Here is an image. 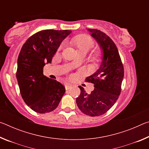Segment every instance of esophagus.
Here are the masks:
<instances>
[{"instance_id":"1","label":"esophagus","mask_w":149,"mask_h":149,"mask_svg":"<svg viewBox=\"0 0 149 149\" xmlns=\"http://www.w3.org/2000/svg\"><path fill=\"white\" fill-rule=\"evenodd\" d=\"M72 85L70 84H66L65 85V88L66 90H69L70 88H72Z\"/></svg>"}]
</instances>
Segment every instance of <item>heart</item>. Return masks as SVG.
Listing matches in <instances>:
<instances>
[{
	"mask_svg": "<svg viewBox=\"0 0 149 149\" xmlns=\"http://www.w3.org/2000/svg\"><path fill=\"white\" fill-rule=\"evenodd\" d=\"M71 43L76 50L77 54L84 53L86 54L89 50L94 47V41L90 37L87 35L80 34L73 37L71 40ZM60 46L59 49L61 48ZM101 54L99 51L95 52L91 55L90 61L92 64L95 65L99 64L100 60ZM76 64V61L74 62Z\"/></svg>",
	"mask_w": 149,
	"mask_h": 149,
	"instance_id": "heart-1",
	"label": "heart"
}]
</instances>
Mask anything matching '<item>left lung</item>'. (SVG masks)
Segmentation results:
<instances>
[{
    "label": "left lung",
    "instance_id": "8db88e82",
    "mask_svg": "<svg viewBox=\"0 0 149 149\" xmlns=\"http://www.w3.org/2000/svg\"><path fill=\"white\" fill-rule=\"evenodd\" d=\"M88 31L102 50V61L100 68L85 79V82L94 84V90L87 94L84 87L79 86L81 93L76 103L84 114L99 116L109 110L119 97L124 69L114 41L100 30L88 29Z\"/></svg>",
    "mask_w": 149,
    "mask_h": 149
}]
</instances>
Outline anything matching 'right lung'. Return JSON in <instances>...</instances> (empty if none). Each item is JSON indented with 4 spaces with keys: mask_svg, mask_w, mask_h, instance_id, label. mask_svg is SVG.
Instances as JSON below:
<instances>
[{
    "mask_svg": "<svg viewBox=\"0 0 149 149\" xmlns=\"http://www.w3.org/2000/svg\"><path fill=\"white\" fill-rule=\"evenodd\" d=\"M72 31L42 30L31 35L24 44L17 58L16 78L26 104L35 112L45 114L56 109L65 92L56 80L43 75L60 43Z\"/></svg>",
    "mask_w": 149,
    "mask_h": 149,
    "instance_id": "add662e5",
    "label": "right lung"
}]
</instances>
